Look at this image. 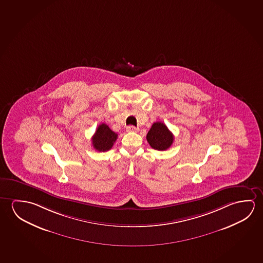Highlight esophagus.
<instances>
[{"instance_id":"34e87169","label":"esophagus","mask_w":263,"mask_h":263,"mask_svg":"<svg viewBox=\"0 0 263 263\" xmlns=\"http://www.w3.org/2000/svg\"><path fill=\"white\" fill-rule=\"evenodd\" d=\"M126 130H127L128 133H137L139 129H138L137 127H134V126H128V127L126 128Z\"/></svg>"}]
</instances>
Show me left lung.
<instances>
[{
    "label": "left lung",
    "instance_id": "8db88e82",
    "mask_svg": "<svg viewBox=\"0 0 263 263\" xmlns=\"http://www.w3.org/2000/svg\"><path fill=\"white\" fill-rule=\"evenodd\" d=\"M147 142L155 150L165 151L171 147L174 142V135L163 122H155L148 132Z\"/></svg>",
    "mask_w": 263,
    "mask_h": 263
}]
</instances>
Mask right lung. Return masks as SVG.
<instances>
[{
	"mask_svg": "<svg viewBox=\"0 0 263 263\" xmlns=\"http://www.w3.org/2000/svg\"><path fill=\"white\" fill-rule=\"evenodd\" d=\"M117 138V134L109 129L107 124L101 123L92 137V144L97 151L106 152L112 148Z\"/></svg>",
	"mask_w": 263,
	"mask_h": 263,
	"instance_id": "obj_1",
	"label": "right lung"
}]
</instances>
